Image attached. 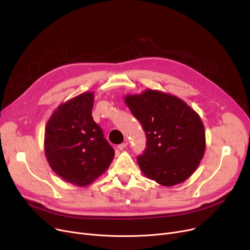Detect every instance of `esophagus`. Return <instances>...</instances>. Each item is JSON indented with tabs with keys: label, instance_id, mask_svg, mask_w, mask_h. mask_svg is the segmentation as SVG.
Here are the masks:
<instances>
[{
	"label": "esophagus",
	"instance_id": "esophagus-1",
	"mask_svg": "<svg viewBox=\"0 0 250 250\" xmlns=\"http://www.w3.org/2000/svg\"><path fill=\"white\" fill-rule=\"evenodd\" d=\"M127 144H128V143L125 141V142H124L123 144H120V145L117 146V148L120 149V150H124V149H125V148L127 147Z\"/></svg>",
	"mask_w": 250,
	"mask_h": 250
}]
</instances>
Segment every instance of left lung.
<instances>
[{"instance_id": "obj_1", "label": "left lung", "mask_w": 250, "mask_h": 250, "mask_svg": "<svg viewBox=\"0 0 250 250\" xmlns=\"http://www.w3.org/2000/svg\"><path fill=\"white\" fill-rule=\"evenodd\" d=\"M125 103L147 138L146 150L138 157L142 172L164 187L187 180L200 165L206 150L200 115L183 100L158 90L128 94Z\"/></svg>"}]
</instances>
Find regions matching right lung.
Masks as SVG:
<instances>
[{"instance_id": "1", "label": "right lung", "mask_w": 250, "mask_h": 250, "mask_svg": "<svg viewBox=\"0 0 250 250\" xmlns=\"http://www.w3.org/2000/svg\"><path fill=\"white\" fill-rule=\"evenodd\" d=\"M93 102V92H85L60 104L45 126L44 152L50 168L78 187L97 179L114 157V150L92 117Z\"/></svg>"}]
</instances>
